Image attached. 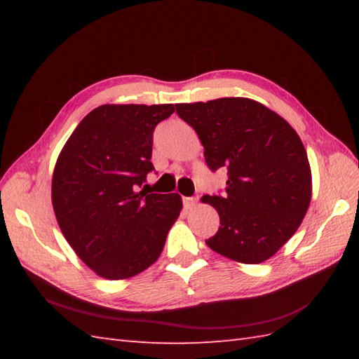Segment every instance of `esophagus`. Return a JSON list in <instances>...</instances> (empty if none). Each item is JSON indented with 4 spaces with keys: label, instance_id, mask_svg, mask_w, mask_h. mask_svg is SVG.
<instances>
[{
    "label": "esophagus",
    "instance_id": "34e87169",
    "mask_svg": "<svg viewBox=\"0 0 359 359\" xmlns=\"http://www.w3.org/2000/svg\"><path fill=\"white\" fill-rule=\"evenodd\" d=\"M197 202H199V199H197V197H185L184 199V203H185V208H194L196 205H197Z\"/></svg>",
    "mask_w": 359,
    "mask_h": 359
}]
</instances>
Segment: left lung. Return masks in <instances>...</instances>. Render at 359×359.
<instances>
[{
    "label": "left lung",
    "instance_id": "8db88e82",
    "mask_svg": "<svg viewBox=\"0 0 359 359\" xmlns=\"http://www.w3.org/2000/svg\"><path fill=\"white\" fill-rule=\"evenodd\" d=\"M199 135L212 171L226 168L225 196H203L220 226L205 243L234 262L262 264L306 217L311 170L301 137L285 118L245 97L175 104Z\"/></svg>",
    "mask_w": 359,
    "mask_h": 359
}]
</instances>
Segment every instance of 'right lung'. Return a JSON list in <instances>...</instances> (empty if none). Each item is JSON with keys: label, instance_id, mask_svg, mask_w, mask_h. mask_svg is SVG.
<instances>
[{"label": "right lung", "instance_id": "1", "mask_svg": "<svg viewBox=\"0 0 359 359\" xmlns=\"http://www.w3.org/2000/svg\"><path fill=\"white\" fill-rule=\"evenodd\" d=\"M174 104H102L74 129L52 174V207L65 239L100 278L129 279L162 255L182 197L139 188L152 131Z\"/></svg>", "mask_w": 359, "mask_h": 359}]
</instances>
